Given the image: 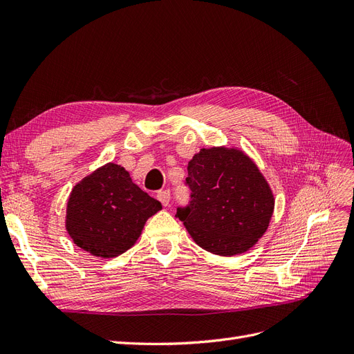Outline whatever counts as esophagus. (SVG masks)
Wrapping results in <instances>:
<instances>
[{"instance_id": "obj_1", "label": "esophagus", "mask_w": 354, "mask_h": 354, "mask_svg": "<svg viewBox=\"0 0 354 354\" xmlns=\"http://www.w3.org/2000/svg\"><path fill=\"white\" fill-rule=\"evenodd\" d=\"M156 198H158V201L162 203L164 207H167L168 203H169V199H171V194H169V190L168 189H165V190H159L158 192V195H156Z\"/></svg>"}]
</instances>
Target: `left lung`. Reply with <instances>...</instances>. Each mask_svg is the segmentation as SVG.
Here are the masks:
<instances>
[{
  "label": "left lung",
  "instance_id": "1",
  "mask_svg": "<svg viewBox=\"0 0 354 354\" xmlns=\"http://www.w3.org/2000/svg\"><path fill=\"white\" fill-rule=\"evenodd\" d=\"M189 202L176 217L212 254H241L259 241L273 214L272 190L252 160L234 149H201L187 165Z\"/></svg>",
  "mask_w": 354,
  "mask_h": 354
}]
</instances>
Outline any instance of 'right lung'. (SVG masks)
<instances>
[{
  "label": "right lung",
  "mask_w": 354,
  "mask_h": 354,
  "mask_svg": "<svg viewBox=\"0 0 354 354\" xmlns=\"http://www.w3.org/2000/svg\"><path fill=\"white\" fill-rule=\"evenodd\" d=\"M162 205L131 181L128 171L108 164L73 187L66 229L80 248L112 259L131 248L145 223Z\"/></svg>",
  "instance_id": "right-lung-1"
}]
</instances>
